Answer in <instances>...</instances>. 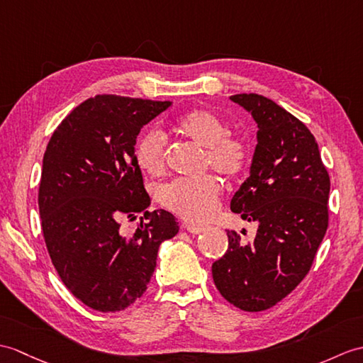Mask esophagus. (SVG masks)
Instances as JSON below:
<instances>
[{"label":"esophagus","mask_w":363,"mask_h":363,"mask_svg":"<svg viewBox=\"0 0 363 363\" xmlns=\"http://www.w3.org/2000/svg\"><path fill=\"white\" fill-rule=\"evenodd\" d=\"M184 227H185V229H187V232H190L191 235H198V233H201L202 230H204V225L193 224V223H185Z\"/></svg>","instance_id":"1"}]
</instances>
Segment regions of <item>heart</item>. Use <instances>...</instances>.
<instances>
[{"mask_svg": "<svg viewBox=\"0 0 363 363\" xmlns=\"http://www.w3.org/2000/svg\"><path fill=\"white\" fill-rule=\"evenodd\" d=\"M174 131L204 147L202 168H213L223 178L233 181L246 172L250 157L247 140L229 133L227 125L208 109H191L176 119ZM167 143L156 130L143 133L136 143L134 157L140 170L151 176L165 170ZM221 196V182L213 174L178 178L159 185L156 198L170 212L189 221H206L215 213Z\"/></svg>", "mask_w": 363, "mask_h": 363, "instance_id": "obj_1", "label": "heart"}]
</instances>
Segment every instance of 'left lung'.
Listing matches in <instances>:
<instances>
[{"label": "left lung", "mask_w": 363, "mask_h": 363, "mask_svg": "<svg viewBox=\"0 0 363 363\" xmlns=\"http://www.w3.org/2000/svg\"><path fill=\"white\" fill-rule=\"evenodd\" d=\"M258 125L250 176L230 208L257 221V237L244 242L227 230L229 246L212 266L221 296L242 311L277 305L309 272L328 229L330 174L308 126L259 94H235Z\"/></svg>", "instance_id": "left-lung-1"}]
</instances>
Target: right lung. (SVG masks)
<instances>
[{
	"mask_svg": "<svg viewBox=\"0 0 363 363\" xmlns=\"http://www.w3.org/2000/svg\"><path fill=\"white\" fill-rule=\"evenodd\" d=\"M172 102L113 94L91 97L57 126L43 156L38 189L41 230L67 289L100 313L131 306L147 291L161 242L179 230L150 196L134 157L143 125ZM144 212L130 235L123 217Z\"/></svg>",
	"mask_w": 363,
	"mask_h": 363,
	"instance_id": "add662e5",
	"label": "right lung"
}]
</instances>
